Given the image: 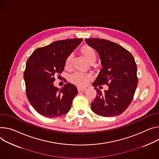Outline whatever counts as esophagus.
I'll return each mask as SVG.
<instances>
[{"instance_id":"esophagus-1","label":"esophagus","mask_w":159,"mask_h":159,"mask_svg":"<svg viewBox=\"0 0 159 159\" xmlns=\"http://www.w3.org/2000/svg\"><path fill=\"white\" fill-rule=\"evenodd\" d=\"M86 89V88H77V90H78V91L79 92H80V91H84Z\"/></svg>"}]
</instances>
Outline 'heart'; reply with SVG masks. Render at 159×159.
<instances>
[{
  "mask_svg": "<svg viewBox=\"0 0 159 159\" xmlns=\"http://www.w3.org/2000/svg\"><path fill=\"white\" fill-rule=\"evenodd\" d=\"M80 52L85 57V58L90 63L96 61L97 56L96 52L91 46L89 45H85L82 46L80 49ZM72 57H73V54H70L66 57L65 62V66L66 68H68L70 66ZM90 79V75L87 74L79 73V72H75L74 74H72L70 78V80L72 83L78 86H80V87H83V86L87 85Z\"/></svg>",
  "mask_w": 159,
  "mask_h": 159,
  "instance_id": "b5f03b06",
  "label": "heart"
}]
</instances>
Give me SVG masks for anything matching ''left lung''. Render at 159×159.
Here are the masks:
<instances>
[{"label":"left lung","instance_id":"obj_1","mask_svg":"<svg viewBox=\"0 0 159 159\" xmlns=\"http://www.w3.org/2000/svg\"><path fill=\"white\" fill-rule=\"evenodd\" d=\"M85 41L98 52L102 65V69L93 84L97 96L91 108L102 117L120 115L132 102L138 85L134 57L127 49L110 40L94 38L86 39ZM101 84L109 86L103 94L97 88Z\"/></svg>","mask_w":159,"mask_h":159}]
</instances>
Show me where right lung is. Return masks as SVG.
Wrapping results in <instances>:
<instances>
[{
    "label": "right lung",
    "mask_w": 159,
    "mask_h": 159,
    "mask_svg": "<svg viewBox=\"0 0 159 159\" xmlns=\"http://www.w3.org/2000/svg\"><path fill=\"white\" fill-rule=\"evenodd\" d=\"M82 41V39L53 42L37 48L28 59L23 77L27 98L37 113L48 118L67 113L77 94L75 86L67 83L60 90L54 87V76L61 74L66 57Z\"/></svg>",
    "instance_id": "obj_1"
}]
</instances>
